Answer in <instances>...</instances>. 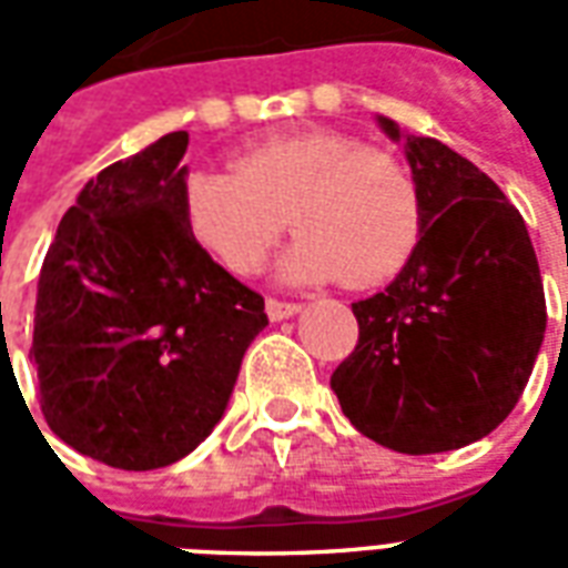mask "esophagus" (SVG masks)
I'll use <instances>...</instances> for the list:
<instances>
[{"label":"esophagus","mask_w":568,"mask_h":568,"mask_svg":"<svg viewBox=\"0 0 568 568\" xmlns=\"http://www.w3.org/2000/svg\"><path fill=\"white\" fill-rule=\"evenodd\" d=\"M264 310H267V316H271V322H283V320H288V316H295V313H301V304H292V301H276V297H267V304H264Z\"/></svg>","instance_id":"34e87169"}]
</instances>
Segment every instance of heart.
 Returning <instances> with one entry per match:
<instances>
[{"mask_svg":"<svg viewBox=\"0 0 568 568\" xmlns=\"http://www.w3.org/2000/svg\"><path fill=\"white\" fill-rule=\"evenodd\" d=\"M182 222L236 276L261 271L285 224L301 231L280 261L285 283L371 288L414 255L419 194L395 154L332 133H276L236 154L234 170L200 166L182 182Z\"/></svg>","mask_w":568,"mask_h":568,"instance_id":"heart-1","label":"heart"}]
</instances>
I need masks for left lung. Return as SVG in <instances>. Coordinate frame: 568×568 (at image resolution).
I'll use <instances>...</instances> for the list:
<instances>
[{
	"label": "left lung",
	"instance_id": "obj_1",
	"mask_svg": "<svg viewBox=\"0 0 568 568\" xmlns=\"http://www.w3.org/2000/svg\"><path fill=\"white\" fill-rule=\"evenodd\" d=\"M405 142L419 240L402 273L353 304L358 344L332 374L346 419L410 456L480 440L524 395L545 341V285L520 212L475 163L428 136Z\"/></svg>",
	"mask_w": 568,
	"mask_h": 568
}]
</instances>
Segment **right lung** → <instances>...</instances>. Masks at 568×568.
I'll list each match as a JSON object with an SVG mask.
<instances>
[{
  "mask_svg": "<svg viewBox=\"0 0 568 568\" xmlns=\"http://www.w3.org/2000/svg\"><path fill=\"white\" fill-rule=\"evenodd\" d=\"M187 133L81 187L44 255L30 358L57 438L97 463H179L224 417L264 297L182 222Z\"/></svg>",
  "mask_w": 568,
  "mask_h": 568,
  "instance_id": "1",
  "label": "right lung"
}]
</instances>
